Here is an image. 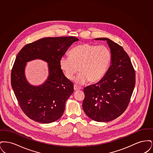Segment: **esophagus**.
I'll use <instances>...</instances> for the list:
<instances>
[{"label": "esophagus", "instance_id": "34e87169", "mask_svg": "<svg viewBox=\"0 0 153 153\" xmlns=\"http://www.w3.org/2000/svg\"><path fill=\"white\" fill-rule=\"evenodd\" d=\"M81 88L77 86V85H74V91H78V90H80Z\"/></svg>", "mask_w": 153, "mask_h": 153}]
</instances>
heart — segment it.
Wrapping results in <instances>:
<instances>
[{"label":"heart","instance_id":"b5f03b06","mask_svg":"<svg viewBox=\"0 0 153 153\" xmlns=\"http://www.w3.org/2000/svg\"><path fill=\"white\" fill-rule=\"evenodd\" d=\"M69 54V57L60 58V68L66 77L71 80L79 71L75 82L80 85L88 81L95 83L102 80L111 61V51L104 45L81 44L73 48Z\"/></svg>","mask_w":153,"mask_h":153}]
</instances>
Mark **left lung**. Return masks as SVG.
<instances>
[{
    "instance_id": "obj_1",
    "label": "left lung",
    "mask_w": 153,
    "mask_h": 153,
    "mask_svg": "<svg viewBox=\"0 0 153 153\" xmlns=\"http://www.w3.org/2000/svg\"><path fill=\"white\" fill-rule=\"evenodd\" d=\"M111 53V65L102 80L84 89L82 108L91 119L111 121L120 116L128 107L135 85V72L123 48L107 38Z\"/></svg>"
}]
</instances>
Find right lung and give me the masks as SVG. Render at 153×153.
I'll return each instance as SVG.
<instances>
[{"label": "right lung", "mask_w": 153, "mask_h": 153, "mask_svg": "<svg viewBox=\"0 0 153 153\" xmlns=\"http://www.w3.org/2000/svg\"><path fill=\"white\" fill-rule=\"evenodd\" d=\"M74 36L48 37L27 44L18 53L11 73V83L22 111L30 119L50 123L62 117L65 102L74 91L59 66L60 58L73 42ZM41 59L48 63L49 76L43 85L33 86L24 75L26 62Z\"/></svg>", "instance_id": "1"}]
</instances>
